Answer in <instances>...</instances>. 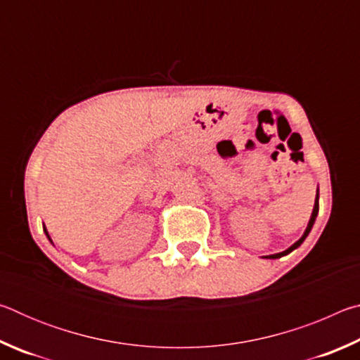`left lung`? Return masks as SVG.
<instances>
[{"mask_svg": "<svg viewBox=\"0 0 360 360\" xmlns=\"http://www.w3.org/2000/svg\"><path fill=\"white\" fill-rule=\"evenodd\" d=\"M318 212H319V188H318V191H316L314 208H313V212H311V217H309V222H308V225H307V230L303 231L302 238L298 240V241H295L294 245H292L290 248L285 249V251H283V252H278V254H271V255H265V259H279V257H283V255H288V254H290L292 251H294V249H297L298 246H300L302 243L304 241V238H307V236L309 235V231H311L313 225H314V221H316V217H318Z\"/></svg>", "mask_w": 360, "mask_h": 360, "instance_id": "obj_1", "label": "left lung"}]
</instances>
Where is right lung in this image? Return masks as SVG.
<instances>
[{
    "instance_id": "obj_1",
    "label": "right lung",
    "mask_w": 360,
    "mask_h": 360,
    "mask_svg": "<svg viewBox=\"0 0 360 360\" xmlns=\"http://www.w3.org/2000/svg\"><path fill=\"white\" fill-rule=\"evenodd\" d=\"M44 233H46V236L49 238V241L52 243V238H51V236H49V231H47V229H46V225H44Z\"/></svg>"
}]
</instances>
